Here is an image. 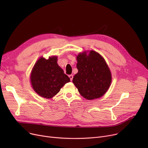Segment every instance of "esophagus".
Masks as SVG:
<instances>
[{"label": "esophagus", "instance_id": "esophagus-1", "mask_svg": "<svg viewBox=\"0 0 148 148\" xmlns=\"http://www.w3.org/2000/svg\"><path fill=\"white\" fill-rule=\"evenodd\" d=\"M69 79H70V80L72 81L73 79V75H69Z\"/></svg>", "mask_w": 148, "mask_h": 148}]
</instances>
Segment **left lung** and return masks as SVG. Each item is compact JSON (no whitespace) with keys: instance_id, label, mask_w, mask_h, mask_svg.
Masks as SVG:
<instances>
[{"instance_id":"8db88e82","label":"left lung","mask_w":148,"mask_h":148,"mask_svg":"<svg viewBox=\"0 0 148 148\" xmlns=\"http://www.w3.org/2000/svg\"><path fill=\"white\" fill-rule=\"evenodd\" d=\"M77 73L73 82L82 96L87 99L102 97L109 88L112 76L106 62L99 53L90 51L77 57Z\"/></svg>"}]
</instances>
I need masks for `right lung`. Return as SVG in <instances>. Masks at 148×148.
Here are the masks:
<instances>
[{"mask_svg":"<svg viewBox=\"0 0 148 148\" xmlns=\"http://www.w3.org/2000/svg\"><path fill=\"white\" fill-rule=\"evenodd\" d=\"M57 57L49 59L41 58L32 69L30 75L32 86L34 90L42 97L51 98L57 94L61 88L70 79L57 64Z\"/></svg>","mask_w":148,"mask_h":148,"instance_id":"obj_1","label":"right lung"}]
</instances>
